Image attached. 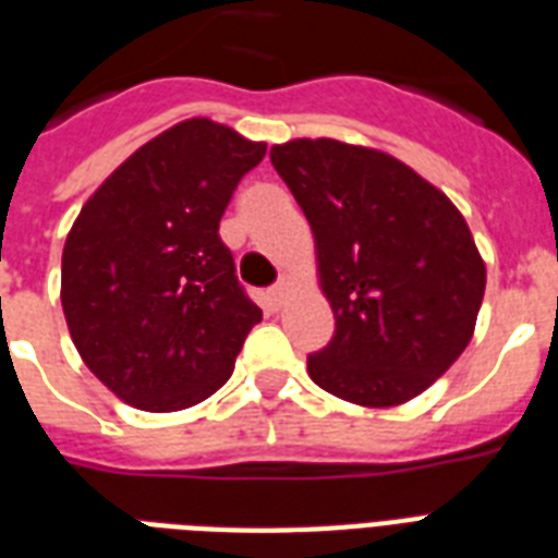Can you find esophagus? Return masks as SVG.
Returning a JSON list of instances; mask_svg holds the SVG:
<instances>
[{
	"label": "esophagus",
	"mask_w": 558,
	"mask_h": 558,
	"mask_svg": "<svg viewBox=\"0 0 558 558\" xmlns=\"http://www.w3.org/2000/svg\"><path fill=\"white\" fill-rule=\"evenodd\" d=\"M287 295H289V278H280L278 283L266 292V301H269L271 310H278V306H283Z\"/></svg>",
	"instance_id": "esophagus-1"
}]
</instances>
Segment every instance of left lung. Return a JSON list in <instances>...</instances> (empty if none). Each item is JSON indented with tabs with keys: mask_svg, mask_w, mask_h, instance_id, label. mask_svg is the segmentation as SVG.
Returning a JSON list of instances; mask_svg holds the SVG:
<instances>
[{
	"mask_svg": "<svg viewBox=\"0 0 558 558\" xmlns=\"http://www.w3.org/2000/svg\"><path fill=\"white\" fill-rule=\"evenodd\" d=\"M310 219L336 315L310 379L356 405H399L466 350L486 266L446 193L388 153L298 138L269 153Z\"/></svg>",
	"mask_w": 558,
	"mask_h": 558,
	"instance_id": "8db88e82",
	"label": "left lung"
}]
</instances>
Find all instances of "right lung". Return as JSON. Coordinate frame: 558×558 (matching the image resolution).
I'll list each match as a JSON object with an SVG mask.
<instances>
[{
	"instance_id": "add662e5",
	"label": "right lung",
	"mask_w": 558,
	"mask_h": 558,
	"mask_svg": "<svg viewBox=\"0 0 558 558\" xmlns=\"http://www.w3.org/2000/svg\"><path fill=\"white\" fill-rule=\"evenodd\" d=\"M266 144L191 118L92 193L63 248L65 324L81 359L142 411H182L234 371L260 306L236 280L219 219Z\"/></svg>"
}]
</instances>
